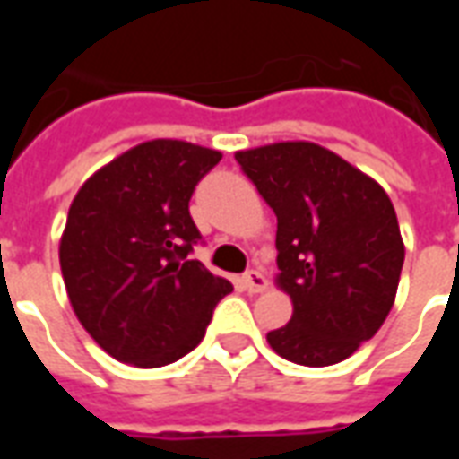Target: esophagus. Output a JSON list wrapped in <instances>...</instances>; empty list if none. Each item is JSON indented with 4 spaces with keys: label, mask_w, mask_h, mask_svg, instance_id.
Wrapping results in <instances>:
<instances>
[{
    "label": "esophagus",
    "mask_w": 459,
    "mask_h": 459,
    "mask_svg": "<svg viewBox=\"0 0 459 459\" xmlns=\"http://www.w3.org/2000/svg\"><path fill=\"white\" fill-rule=\"evenodd\" d=\"M240 285L248 290V292H263V290H268V280L263 273L258 270H248L243 278H240Z\"/></svg>",
    "instance_id": "obj_1"
}]
</instances>
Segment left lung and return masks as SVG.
<instances>
[{"label": "left lung", "mask_w": 459, "mask_h": 459, "mask_svg": "<svg viewBox=\"0 0 459 459\" xmlns=\"http://www.w3.org/2000/svg\"><path fill=\"white\" fill-rule=\"evenodd\" d=\"M278 216V285L292 299L273 351L302 366L344 361L394 307L405 246L384 186L315 142L236 152Z\"/></svg>", "instance_id": "left-lung-1"}]
</instances>
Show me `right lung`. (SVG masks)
<instances>
[{
  "label": "right lung",
  "mask_w": 459,
  "mask_h": 459,
  "mask_svg": "<svg viewBox=\"0 0 459 459\" xmlns=\"http://www.w3.org/2000/svg\"><path fill=\"white\" fill-rule=\"evenodd\" d=\"M219 150L150 140L88 177L68 209L58 260L75 317L122 364L157 368L189 354L233 285L189 260L201 238L194 186Z\"/></svg>",
  "instance_id": "right-lung-1"
}]
</instances>
